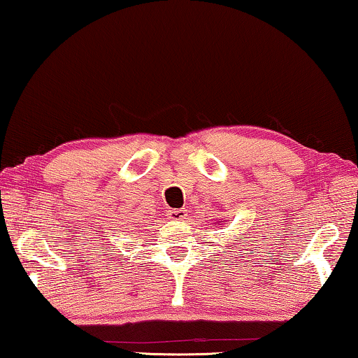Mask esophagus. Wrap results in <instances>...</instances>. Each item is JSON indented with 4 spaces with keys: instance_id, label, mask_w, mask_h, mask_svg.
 <instances>
[{
    "instance_id": "obj_1",
    "label": "esophagus",
    "mask_w": 358,
    "mask_h": 358,
    "mask_svg": "<svg viewBox=\"0 0 358 358\" xmlns=\"http://www.w3.org/2000/svg\"><path fill=\"white\" fill-rule=\"evenodd\" d=\"M169 218H172V220H185L186 218V210L185 209H172L169 212Z\"/></svg>"
}]
</instances>
